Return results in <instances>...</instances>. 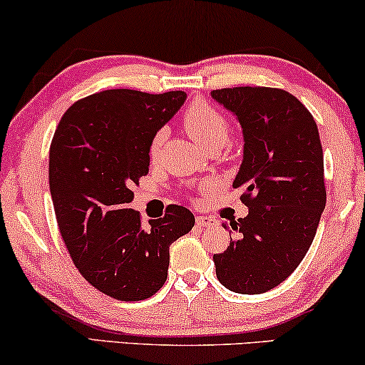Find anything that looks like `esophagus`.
Segmentation results:
<instances>
[{
  "instance_id": "esophagus-1",
  "label": "esophagus",
  "mask_w": 365,
  "mask_h": 365,
  "mask_svg": "<svg viewBox=\"0 0 365 365\" xmlns=\"http://www.w3.org/2000/svg\"><path fill=\"white\" fill-rule=\"evenodd\" d=\"M212 224V219L211 217H206V216H196V226L197 227H207Z\"/></svg>"
}]
</instances>
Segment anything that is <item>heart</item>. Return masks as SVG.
<instances>
[{"mask_svg": "<svg viewBox=\"0 0 365 365\" xmlns=\"http://www.w3.org/2000/svg\"><path fill=\"white\" fill-rule=\"evenodd\" d=\"M184 126H186L187 133L194 138V141L206 149L222 146L229 138V124L226 118L216 111L211 104L204 101H196L187 108L186 114H184ZM166 134V129H159L154 134L151 148H149L151 158L159 156Z\"/></svg>", "mask_w": 365, "mask_h": 365, "instance_id": "b5f03b06", "label": "heart"}]
</instances>
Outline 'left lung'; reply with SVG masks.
Masks as SVG:
<instances>
[{"label": "left lung", "instance_id": "1", "mask_svg": "<svg viewBox=\"0 0 365 365\" xmlns=\"http://www.w3.org/2000/svg\"><path fill=\"white\" fill-rule=\"evenodd\" d=\"M214 101L242 128V164L232 187H244L246 217L231 222V242L214 254L229 291L262 294L296 271L326 207L324 156L317 124L291 93L276 88L214 89Z\"/></svg>", "mask_w": 365, "mask_h": 365}]
</instances>
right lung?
I'll return each instance as SVG.
<instances>
[{
	"label": "right lung",
	"instance_id": "1",
	"mask_svg": "<svg viewBox=\"0 0 365 365\" xmlns=\"http://www.w3.org/2000/svg\"><path fill=\"white\" fill-rule=\"evenodd\" d=\"M184 91L108 89L64 113L49 148V191L59 232L81 276L119 301H143L166 282L169 246L194 226L171 204L141 226L129 207L149 171V148L186 101Z\"/></svg>",
	"mask_w": 365,
	"mask_h": 365
}]
</instances>
